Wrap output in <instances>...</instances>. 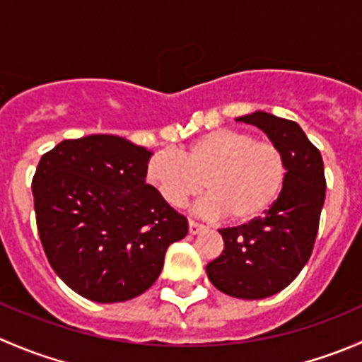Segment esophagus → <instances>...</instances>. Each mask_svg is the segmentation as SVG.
Returning <instances> with one entry per match:
<instances>
[{
	"mask_svg": "<svg viewBox=\"0 0 362 362\" xmlns=\"http://www.w3.org/2000/svg\"><path fill=\"white\" fill-rule=\"evenodd\" d=\"M203 229V226L199 224V222H196V221H192V218H189V233H191V235H198L199 231H202Z\"/></svg>",
	"mask_w": 362,
	"mask_h": 362,
	"instance_id": "34e87169",
	"label": "esophagus"
}]
</instances>
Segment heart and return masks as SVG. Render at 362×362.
<instances>
[{
  "instance_id": "obj_1",
  "label": "heart",
  "mask_w": 362,
  "mask_h": 362,
  "mask_svg": "<svg viewBox=\"0 0 362 362\" xmlns=\"http://www.w3.org/2000/svg\"><path fill=\"white\" fill-rule=\"evenodd\" d=\"M287 164L279 145L242 129H214L182 156L156 152L147 180L171 206H184L206 191L202 210L229 224H249L275 204L286 185Z\"/></svg>"
}]
</instances>
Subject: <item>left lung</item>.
<instances>
[{"label": "left lung", "instance_id": "left-lung-1", "mask_svg": "<svg viewBox=\"0 0 362 362\" xmlns=\"http://www.w3.org/2000/svg\"><path fill=\"white\" fill-rule=\"evenodd\" d=\"M236 120L257 126L279 145L287 178L279 199L262 217L218 229L224 250L208 262L206 273L221 293L262 299L286 289L312 255L326 198V177L319 148L294 120L266 112Z\"/></svg>", "mask_w": 362, "mask_h": 362}]
</instances>
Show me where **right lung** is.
Segmentation results:
<instances>
[{
  "mask_svg": "<svg viewBox=\"0 0 362 362\" xmlns=\"http://www.w3.org/2000/svg\"><path fill=\"white\" fill-rule=\"evenodd\" d=\"M152 152L113 134L64 140L33 177L36 228L54 272L76 294L119 303L158 280L187 218L147 178Z\"/></svg>",
  "mask_w": 362,
  "mask_h": 362,
  "instance_id": "add662e5",
  "label": "right lung"
}]
</instances>
